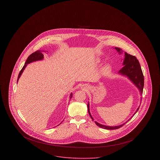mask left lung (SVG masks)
Returning a JSON list of instances; mask_svg holds the SVG:
<instances>
[{
  "mask_svg": "<svg viewBox=\"0 0 160 160\" xmlns=\"http://www.w3.org/2000/svg\"><path fill=\"white\" fill-rule=\"evenodd\" d=\"M115 49L119 53H121L122 52L121 49L119 48L115 47ZM123 65H124V67L119 71L118 72L122 75L127 76L138 89L139 91L140 92V93L142 94L143 93V86H144V77L143 75V72H142V69L140 67V63H139L138 60H137V58L135 56L131 55L130 54L127 53L126 52H124V61H123ZM139 107L137 108L134 114L137 113V111L139 109ZM88 110L89 114L90 115L92 121H93V118H92L91 113H90L89 103H88ZM131 118H132V116ZM131 118L130 119H131ZM130 119L128 121H129L130 120ZM127 122H126L125 123H124L121 125L117 126H108L102 125V124H99L98 122L95 121L96 125H97L98 126H99L101 128H103L105 129H108V130H113V129H119V128H121L123 125H124Z\"/></svg>",
  "mask_w": 160,
  "mask_h": 160,
  "instance_id": "8db88e82",
  "label": "left lung"
}]
</instances>
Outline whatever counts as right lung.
<instances>
[{
    "label": "right lung",
    "mask_w": 160,
    "mask_h": 160,
    "mask_svg": "<svg viewBox=\"0 0 160 160\" xmlns=\"http://www.w3.org/2000/svg\"><path fill=\"white\" fill-rule=\"evenodd\" d=\"M43 52L44 51H41V50H38L34 53H32V54H31L27 58L25 63H24V65L23 66V68L22 69V70L20 71L19 74H18V79H17V82L18 81V79L19 78H20L22 74L23 73V71L24 69H25V68L26 67L27 65L30 63H32L33 62H36V61H38V60H43L44 58V54H43ZM72 97V93H71L70 95V98H71Z\"/></svg>",
    "instance_id": "right-lung-1"
}]
</instances>
